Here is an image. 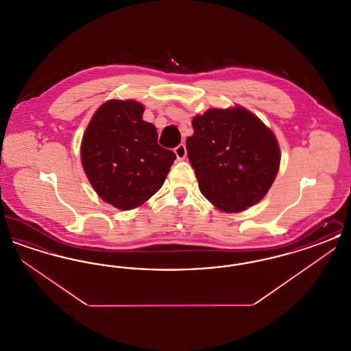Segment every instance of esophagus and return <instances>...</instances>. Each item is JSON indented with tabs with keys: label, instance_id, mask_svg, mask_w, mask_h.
<instances>
[{
	"label": "esophagus",
	"instance_id": "obj_1",
	"mask_svg": "<svg viewBox=\"0 0 351 351\" xmlns=\"http://www.w3.org/2000/svg\"><path fill=\"white\" fill-rule=\"evenodd\" d=\"M175 154H176V156H178L179 160L185 159V156H186V147H185V145L180 143V145L175 149Z\"/></svg>",
	"mask_w": 351,
	"mask_h": 351
}]
</instances>
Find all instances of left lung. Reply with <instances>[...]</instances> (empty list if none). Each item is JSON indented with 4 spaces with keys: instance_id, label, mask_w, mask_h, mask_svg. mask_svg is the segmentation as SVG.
Here are the masks:
<instances>
[{
    "instance_id": "8db88e82",
    "label": "left lung",
    "mask_w": 351,
    "mask_h": 351,
    "mask_svg": "<svg viewBox=\"0 0 351 351\" xmlns=\"http://www.w3.org/2000/svg\"><path fill=\"white\" fill-rule=\"evenodd\" d=\"M192 126L186 151L201 193L229 213L262 200L280 165L276 138L263 122L243 108L210 109Z\"/></svg>"
}]
</instances>
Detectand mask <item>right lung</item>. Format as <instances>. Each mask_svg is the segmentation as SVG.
Segmentation results:
<instances>
[{
  "instance_id": "obj_1",
  "label": "right lung",
  "mask_w": 351,
  "mask_h": 351,
  "mask_svg": "<svg viewBox=\"0 0 351 351\" xmlns=\"http://www.w3.org/2000/svg\"><path fill=\"white\" fill-rule=\"evenodd\" d=\"M143 105L112 100L95 113L84 134V171L101 199L130 210L155 195L176 155L158 143L154 125L142 119Z\"/></svg>"
}]
</instances>
